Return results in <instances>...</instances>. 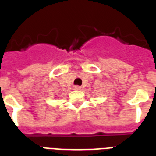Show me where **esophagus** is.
<instances>
[{"mask_svg": "<svg viewBox=\"0 0 156 156\" xmlns=\"http://www.w3.org/2000/svg\"><path fill=\"white\" fill-rule=\"evenodd\" d=\"M80 87H79V86H74V87H73V89H74V90H79V89H80Z\"/></svg>", "mask_w": 156, "mask_h": 156, "instance_id": "34e87169", "label": "esophagus"}]
</instances>
